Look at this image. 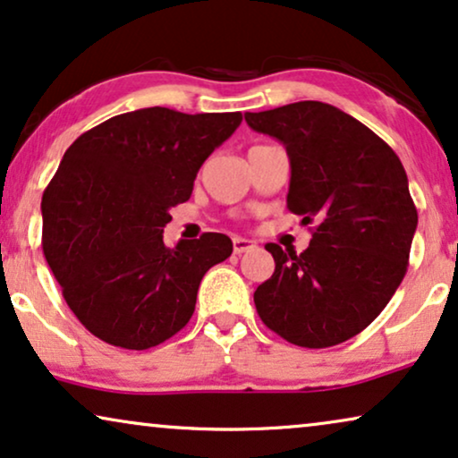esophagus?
Segmentation results:
<instances>
[{"instance_id": "1", "label": "esophagus", "mask_w": 458, "mask_h": 458, "mask_svg": "<svg viewBox=\"0 0 458 458\" xmlns=\"http://www.w3.org/2000/svg\"><path fill=\"white\" fill-rule=\"evenodd\" d=\"M257 248V243L252 240H246V237H233V252L235 254H243V252H250Z\"/></svg>"}]
</instances>
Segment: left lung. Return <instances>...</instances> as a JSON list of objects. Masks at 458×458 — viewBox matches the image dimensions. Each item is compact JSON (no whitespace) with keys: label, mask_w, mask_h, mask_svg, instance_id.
Listing matches in <instances>:
<instances>
[{"label":"left lung","mask_w":458,"mask_h":458,"mask_svg":"<svg viewBox=\"0 0 458 458\" xmlns=\"http://www.w3.org/2000/svg\"><path fill=\"white\" fill-rule=\"evenodd\" d=\"M246 122L284 142L288 210L313 225L305 252L265 246L276 271L254 293L259 318L293 345L345 343L406 276L419 223L406 170L381 136L319 100L246 113Z\"/></svg>","instance_id":"left-lung-1"}]
</instances>
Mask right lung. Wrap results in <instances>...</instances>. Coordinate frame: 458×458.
<instances>
[{"mask_svg":"<svg viewBox=\"0 0 458 458\" xmlns=\"http://www.w3.org/2000/svg\"><path fill=\"white\" fill-rule=\"evenodd\" d=\"M240 123V111L149 106L98 123L64 151L41 198V246L69 309L100 341L142 352L191 319L201 277L233 243L204 233L165 248L162 233Z\"/></svg>","mask_w":458,"mask_h":458,"instance_id":"1","label":"right lung"}]
</instances>
